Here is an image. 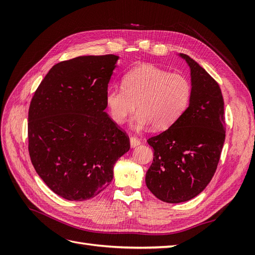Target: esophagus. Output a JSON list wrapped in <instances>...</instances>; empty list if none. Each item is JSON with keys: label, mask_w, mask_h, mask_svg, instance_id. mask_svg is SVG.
Here are the masks:
<instances>
[{"label": "esophagus", "mask_w": 255, "mask_h": 255, "mask_svg": "<svg viewBox=\"0 0 255 255\" xmlns=\"http://www.w3.org/2000/svg\"><path fill=\"white\" fill-rule=\"evenodd\" d=\"M129 144H130V148H136L137 145L140 144V140L138 139L137 137L132 136V137L129 138Z\"/></svg>", "instance_id": "1"}]
</instances>
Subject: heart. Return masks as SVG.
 <instances>
[{
    "mask_svg": "<svg viewBox=\"0 0 255 255\" xmlns=\"http://www.w3.org/2000/svg\"><path fill=\"white\" fill-rule=\"evenodd\" d=\"M121 88L106 92V106L113 121L122 125L136 106V125H151L156 130L168 128L181 117L192 94L186 76L150 64L128 71L123 76Z\"/></svg>",
    "mask_w": 255,
    "mask_h": 255,
    "instance_id": "1",
    "label": "heart"
}]
</instances>
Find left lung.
Masks as SVG:
<instances>
[{
  "instance_id": "8db88e82",
  "label": "left lung",
  "mask_w": 255,
  "mask_h": 255,
  "mask_svg": "<svg viewBox=\"0 0 255 255\" xmlns=\"http://www.w3.org/2000/svg\"><path fill=\"white\" fill-rule=\"evenodd\" d=\"M190 70L189 105L173 125L148 143L154 150L145 185L157 199L181 203L205 189L217 169L225 132V103L219 85L197 61L176 54Z\"/></svg>"
}]
</instances>
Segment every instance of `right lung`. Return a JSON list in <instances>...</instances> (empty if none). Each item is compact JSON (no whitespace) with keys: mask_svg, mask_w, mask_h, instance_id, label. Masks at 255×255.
<instances>
[{"mask_svg":"<svg viewBox=\"0 0 255 255\" xmlns=\"http://www.w3.org/2000/svg\"><path fill=\"white\" fill-rule=\"evenodd\" d=\"M119 56H79L51 68L28 111V152L36 172L69 201L94 198L111 184L129 139L106 114Z\"/></svg>","mask_w":255,"mask_h":255,"instance_id":"right-lung-1","label":"right lung"}]
</instances>
